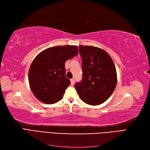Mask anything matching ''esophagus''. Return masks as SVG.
<instances>
[{
  "instance_id": "34e87169",
  "label": "esophagus",
  "mask_w": 150,
  "mask_h": 150,
  "mask_svg": "<svg viewBox=\"0 0 150 150\" xmlns=\"http://www.w3.org/2000/svg\"><path fill=\"white\" fill-rule=\"evenodd\" d=\"M71 84L72 86H73L74 84V79H71Z\"/></svg>"
}]
</instances>
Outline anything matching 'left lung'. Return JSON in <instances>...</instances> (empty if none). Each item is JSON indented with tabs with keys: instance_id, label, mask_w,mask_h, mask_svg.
<instances>
[{
	"instance_id": "8db88e82",
	"label": "left lung",
	"mask_w": 150,
	"mask_h": 150,
	"mask_svg": "<svg viewBox=\"0 0 150 150\" xmlns=\"http://www.w3.org/2000/svg\"><path fill=\"white\" fill-rule=\"evenodd\" d=\"M82 58L83 79L75 84L81 99L89 105H99L114 92L117 84L116 70L110 56L94 46H79Z\"/></svg>"
}]
</instances>
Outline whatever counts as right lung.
Wrapping results in <instances>:
<instances>
[{"instance_id":"right-lung-1","label":"right lung","mask_w":150,"mask_h":150,"mask_svg":"<svg viewBox=\"0 0 150 150\" xmlns=\"http://www.w3.org/2000/svg\"><path fill=\"white\" fill-rule=\"evenodd\" d=\"M78 54V47L68 45L49 47L34 58L29 71V82L36 98L46 104L62 99L70 84L65 75V62Z\"/></svg>"}]
</instances>
